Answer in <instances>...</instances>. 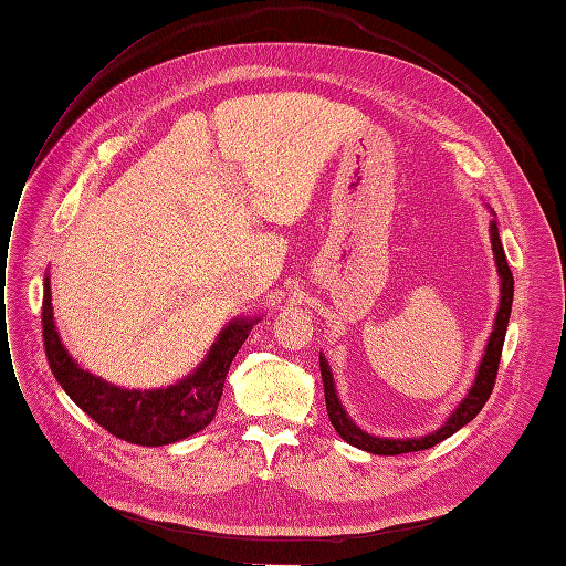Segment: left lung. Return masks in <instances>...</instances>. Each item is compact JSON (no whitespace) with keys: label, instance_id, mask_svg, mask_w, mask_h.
I'll return each mask as SVG.
<instances>
[{"label":"left lung","instance_id":"1","mask_svg":"<svg viewBox=\"0 0 566 566\" xmlns=\"http://www.w3.org/2000/svg\"><path fill=\"white\" fill-rule=\"evenodd\" d=\"M490 212H492V209H490ZM490 242H492V251H494V263H496V272H499V294H501L494 326H492V333L488 338L483 359H480V364H478L473 385L469 387L464 399L454 406V410L446 417V422L438 427L436 431L417 436V438H382V436H373V433L364 431L343 408V403L338 399L336 380H333L331 366H328L324 354H319V368H322V380H324L328 420H331L333 429L340 433L345 443L359 448V450H366L370 454H403V452L427 450V448H433L436 443L446 441V438H450L462 427H467L473 420V417L480 410H483L485 401L490 399V394H492L494 380H496L499 359H501V349H504V338H506V328H509V319H511V305H513V275H511V268H509V261H506V254H504V247H501V240H499V226H496V214L494 212H492V221H490Z\"/></svg>","mask_w":566,"mask_h":566}]
</instances>
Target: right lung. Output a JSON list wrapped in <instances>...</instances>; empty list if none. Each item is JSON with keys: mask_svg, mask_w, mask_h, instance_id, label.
I'll return each mask as SVG.
<instances>
[{"mask_svg": "<svg viewBox=\"0 0 566 566\" xmlns=\"http://www.w3.org/2000/svg\"><path fill=\"white\" fill-rule=\"evenodd\" d=\"M259 322L261 315L228 322L205 354V359L179 382L158 389H128L81 368L67 347L62 345L53 317L51 277H44L41 324H44V347L55 380L102 429L135 446H170L202 431L212 422L228 368Z\"/></svg>", "mask_w": 566, "mask_h": 566, "instance_id": "right-lung-1", "label": "right lung"}]
</instances>
